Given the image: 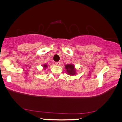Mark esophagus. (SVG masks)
I'll list each match as a JSON object with an SVG mask.
<instances>
[{
	"label": "esophagus",
	"instance_id": "obj_1",
	"mask_svg": "<svg viewBox=\"0 0 122 122\" xmlns=\"http://www.w3.org/2000/svg\"><path fill=\"white\" fill-rule=\"evenodd\" d=\"M55 65L56 66H60L61 62H55Z\"/></svg>",
	"mask_w": 122,
	"mask_h": 122
}]
</instances>
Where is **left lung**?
Here are the masks:
<instances>
[{"label": "left lung", "mask_w": 122, "mask_h": 122, "mask_svg": "<svg viewBox=\"0 0 122 122\" xmlns=\"http://www.w3.org/2000/svg\"><path fill=\"white\" fill-rule=\"evenodd\" d=\"M67 74L70 76L75 75L76 73V69L73 64H68L65 66Z\"/></svg>", "instance_id": "left-lung-1"}]
</instances>
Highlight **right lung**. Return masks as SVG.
I'll return each instance as SVG.
<instances>
[{
    "label": "right lung",
    "instance_id": "right-lung-1",
    "mask_svg": "<svg viewBox=\"0 0 122 122\" xmlns=\"http://www.w3.org/2000/svg\"><path fill=\"white\" fill-rule=\"evenodd\" d=\"M42 66H43V68H44V70H45L46 68H47V67H48V66H47V65H46V64H44V65Z\"/></svg>",
    "mask_w": 122,
    "mask_h": 122
}]
</instances>
